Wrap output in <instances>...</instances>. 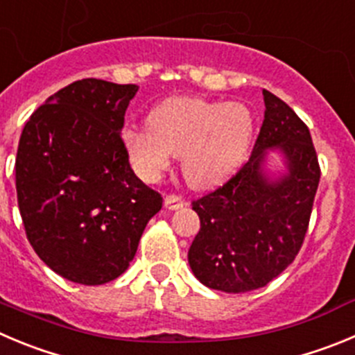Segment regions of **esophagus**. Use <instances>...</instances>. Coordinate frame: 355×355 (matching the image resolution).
Masks as SVG:
<instances>
[{"label":"esophagus","instance_id":"34e87169","mask_svg":"<svg viewBox=\"0 0 355 355\" xmlns=\"http://www.w3.org/2000/svg\"><path fill=\"white\" fill-rule=\"evenodd\" d=\"M185 205V201L182 200V196H178V194H166L164 196V207L168 208V210H178V208H182Z\"/></svg>","mask_w":355,"mask_h":355}]
</instances>
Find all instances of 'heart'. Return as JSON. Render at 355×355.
<instances>
[{
	"mask_svg": "<svg viewBox=\"0 0 355 355\" xmlns=\"http://www.w3.org/2000/svg\"><path fill=\"white\" fill-rule=\"evenodd\" d=\"M254 121L241 103L173 98L148 115V128H131L124 144L144 180L155 182L182 154V171L194 187L224 180L243 161Z\"/></svg>",
	"mask_w": 355,
	"mask_h": 355,
	"instance_id": "1",
	"label": "heart"
}]
</instances>
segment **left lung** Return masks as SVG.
<instances>
[{
	"mask_svg": "<svg viewBox=\"0 0 355 355\" xmlns=\"http://www.w3.org/2000/svg\"><path fill=\"white\" fill-rule=\"evenodd\" d=\"M263 96L264 121L248 161L191 203L201 227L189 248V264L201 284L224 293L261 289L296 259L320 180L306 124L270 91ZM271 146L286 154L290 170L275 182L260 170Z\"/></svg>",
	"mask_w": 355,
	"mask_h": 355,
	"instance_id": "8db88e82",
	"label": "left lung"
}]
</instances>
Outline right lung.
<instances>
[{
	"instance_id": "obj_1",
	"label": "right lung",
	"mask_w": 355,
	"mask_h": 355,
	"mask_svg": "<svg viewBox=\"0 0 355 355\" xmlns=\"http://www.w3.org/2000/svg\"><path fill=\"white\" fill-rule=\"evenodd\" d=\"M138 85L84 78L22 129L15 187L26 236L52 271L101 286L128 270L162 198L129 166L121 137Z\"/></svg>"
}]
</instances>
